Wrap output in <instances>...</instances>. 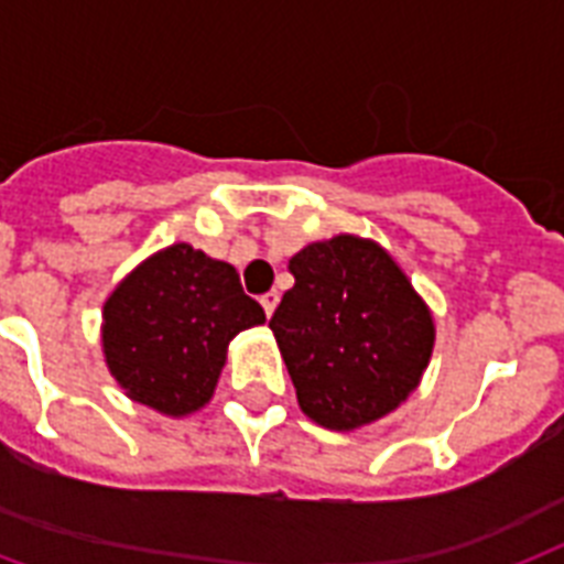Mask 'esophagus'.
I'll return each mask as SVG.
<instances>
[{
	"label": "esophagus",
	"instance_id": "obj_1",
	"mask_svg": "<svg viewBox=\"0 0 564 564\" xmlns=\"http://www.w3.org/2000/svg\"><path fill=\"white\" fill-rule=\"evenodd\" d=\"M278 301H281V295H278V292H265V295H260V304H263L265 316H272L274 307H278Z\"/></svg>",
	"mask_w": 564,
	"mask_h": 564
}]
</instances>
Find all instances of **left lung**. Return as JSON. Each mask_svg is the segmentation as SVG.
I'll use <instances>...</instances> for the list:
<instances>
[{"label":"left lung","instance_id":"obj_1","mask_svg":"<svg viewBox=\"0 0 564 564\" xmlns=\"http://www.w3.org/2000/svg\"><path fill=\"white\" fill-rule=\"evenodd\" d=\"M295 286L269 327L301 410L330 430L383 419L419 386L433 351V318L383 248L334 237L290 260Z\"/></svg>","mask_w":564,"mask_h":564}]
</instances>
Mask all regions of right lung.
Returning a JSON list of instances; mask_svg holds the SVG:
<instances>
[{"label": "right lung", "instance_id": "obj_1", "mask_svg": "<svg viewBox=\"0 0 564 564\" xmlns=\"http://www.w3.org/2000/svg\"><path fill=\"white\" fill-rule=\"evenodd\" d=\"M263 322V307L242 292L234 265L178 242L113 290L101 343L128 398L187 415L210 401L230 339Z\"/></svg>", "mask_w": 564, "mask_h": 564}]
</instances>
